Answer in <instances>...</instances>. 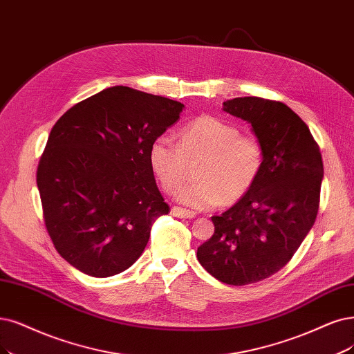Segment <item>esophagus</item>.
Returning <instances> with one entry per match:
<instances>
[{
	"label": "esophagus",
	"mask_w": 354,
	"mask_h": 354,
	"mask_svg": "<svg viewBox=\"0 0 354 354\" xmlns=\"http://www.w3.org/2000/svg\"><path fill=\"white\" fill-rule=\"evenodd\" d=\"M170 213H172V216H175V217H184V218H194L195 216H197V213L195 212L187 210V208H182V207H172Z\"/></svg>",
	"instance_id": "34e87169"
}]
</instances>
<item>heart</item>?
<instances>
[{"mask_svg": "<svg viewBox=\"0 0 354 354\" xmlns=\"http://www.w3.org/2000/svg\"><path fill=\"white\" fill-rule=\"evenodd\" d=\"M149 166L160 188L174 194L195 166L191 185L178 201L197 210L232 205L252 189L263 172L266 150L252 134L213 115H198L182 125L176 142L160 136L149 147Z\"/></svg>", "mask_w": 354, "mask_h": 354, "instance_id": "obj_1", "label": "heart"}]
</instances>
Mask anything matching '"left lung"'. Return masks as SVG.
Wrapping results in <instances>:
<instances>
[{"label": "left lung", "instance_id": "left-lung-1", "mask_svg": "<svg viewBox=\"0 0 354 354\" xmlns=\"http://www.w3.org/2000/svg\"><path fill=\"white\" fill-rule=\"evenodd\" d=\"M223 109L252 125L266 160L252 189L220 216L214 234L198 246L200 264L221 283L266 280L295 255L319 208L324 163L308 125L287 104L236 97Z\"/></svg>", "mask_w": 354, "mask_h": 354}]
</instances>
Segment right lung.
<instances>
[{"instance_id": "right-lung-1", "label": "right lung", "mask_w": 354, "mask_h": 354, "mask_svg": "<svg viewBox=\"0 0 354 354\" xmlns=\"http://www.w3.org/2000/svg\"><path fill=\"white\" fill-rule=\"evenodd\" d=\"M182 109L180 102L113 86L78 102L52 127L36 182L45 227L68 264L111 277L140 258L156 218L170 212L149 147Z\"/></svg>"}]
</instances>
